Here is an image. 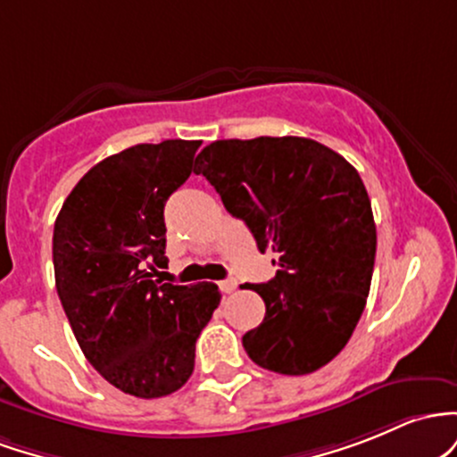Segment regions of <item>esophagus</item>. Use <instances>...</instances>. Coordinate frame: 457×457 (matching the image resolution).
I'll return each instance as SVG.
<instances>
[{"mask_svg": "<svg viewBox=\"0 0 457 457\" xmlns=\"http://www.w3.org/2000/svg\"><path fill=\"white\" fill-rule=\"evenodd\" d=\"M218 285H220V289H222V294H230V291L237 289V280H235V278H227V280H222V283H218Z\"/></svg>", "mask_w": 457, "mask_h": 457, "instance_id": "1", "label": "esophagus"}]
</instances>
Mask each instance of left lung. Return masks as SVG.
<instances>
[{
	"instance_id": "obj_1",
	"label": "left lung",
	"mask_w": 457,
	"mask_h": 457,
	"mask_svg": "<svg viewBox=\"0 0 457 457\" xmlns=\"http://www.w3.org/2000/svg\"><path fill=\"white\" fill-rule=\"evenodd\" d=\"M230 215L244 220L261 253L278 265L265 317L244 335L259 367L306 376L350 341L365 311L376 261V222L361 174L309 137L218 140L196 157Z\"/></svg>"
}]
</instances>
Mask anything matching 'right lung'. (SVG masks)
<instances>
[{
    "instance_id": "add662e5",
    "label": "right lung",
    "mask_w": 457,
    "mask_h": 457,
    "mask_svg": "<svg viewBox=\"0 0 457 457\" xmlns=\"http://www.w3.org/2000/svg\"><path fill=\"white\" fill-rule=\"evenodd\" d=\"M198 140L136 145L92 166L54 227L55 289L88 362L118 391L166 397L194 371L218 285L153 280L163 268V207L192 174Z\"/></svg>"
}]
</instances>
